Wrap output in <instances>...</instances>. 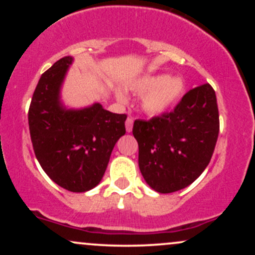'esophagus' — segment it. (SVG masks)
Returning <instances> with one entry per match:
<instances>
[{
  "instance_id": "obj_1",
  "label": "esophagus",
  "mask_w": 255,
  "mask_h": 255,
  "mask_svg": "<svg viewBox=\"0 0 255 255\" xmlns=\"http://www.w3.org/2000/svg\"><path fill=\"white\" fill-rule=\"evenodd\" d=\"M133 122H134V119L133 118H128L126 120V130L129 133L133 129Z\"/></svg>"
}]
</instances>
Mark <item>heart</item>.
Returning a JSON list of instances; mask_svg holds the SVG:
<instances>
[{
	"mask_svg": "<svg viewBox=\"0 0 255 255\" xmlns=\"http://www.w3.org/2000/svg\"><path fill=\"white\" fill-rule=\"evenodd\" d=\"M184 89L183 81L180 78L166 75H147L135 81L130 90L136 95H146L142 98V109L150 115L164 113L181 97ZM119 101L124 102L125 97L118 95Z\"/></svg>",
	"mask_w": 255,
	"mask_h": 255,
	"instance_id": "b5f03b06",
	"label": "heart"
}]
</instances>
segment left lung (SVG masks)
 Here are the masks:
<instances>
[{
  "label": "left lung",
  "mask_w": 255,
  "mask_h": 255,
  "mask_svg": "<svg viewBox=\"0 0 255 255\" xmlns=\"http://www.w3.org/2000/svg\"><path fill=\"white\" fill-rule=\"evenodd\" d=\"M218 133L217 98L210 84L189 90L170 113L135 120L139 168L148 186L172 193L194 182L211 160Z\"/></svg>",
  "instance_id": "1"
}]
</instances>
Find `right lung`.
I'll list each match as a JSON object with an SVG mask.
<instances>
[{"mask_svg":"<svg viewBox=\"0 0 255 255\" xmlns=\"http://www.w3.org/2000/svg\"><path fill=\"white\" fill-rule=\"evenodd\" d=\"M72 57L64 56L44 72L28 109L34 154L43 170L69 192H86L101 182L116 141L125 135L126 114H113L99 103L66 110L58 93Z\"/></svg>","mask_w":255,"mask_h":255,"instance_id":"right-lung-1","label":"right lung"}]
</instances>
